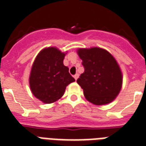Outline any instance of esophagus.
I'll list each match as a JSON object with an SVG mask.
<instances>
[{
  "label": "esophagus",
  "instance_id": "34e87169",
  "mask_svg": "<svg viewBox=\"0 0 146 146\" xmlns=\"http://www.w3.org/2000/svg\"><path fill=\"white\" fill-rule=\"evenodd\" d=\"M78 77H79V74H74V78L75 79V80H77V79H78Z\"/></svg>",
  "mask_w": 146,
  "mask_h": 146
}]
</instances>
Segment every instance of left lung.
Segmentation results:
<instances>
[{
	"mask_svg": "<svg viewBox=\"0 0 146 146\" xmlns=\"http://www.w3.org/2000/svg\"><path fill=\"white\" fill-rule=\"evenodd\" d=\"M84 72L77 80L84 96L95 105L108 104L118 96L122 86V73L113 56L98 47L78 48Z\"/></svg>",
	"mask_w": 146,
	"mask_h": 146,
	"instance_id": "8db88e82",
	"label": "left lung"
}]
</instances>
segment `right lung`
Masks as SVG:
<instances>
[{
    "label": "right lung",
    "mask_w": 146,
    "mask_h": 146,
    "mask_svg": "<svg viewBox=\"0 0 146 146\" xmlns=\"http://www.w3.org/2000/svg\"><path fill=\"white\" fill-rule=\"evenodd\" d=\"M67 53L56 47L42 49L31 68L29 84L35 97L44 104L56 102L63 96L66 86L75 80L63 64Z\"/></svg>",
    "instance_id": "obj_1"
}]
</instances>
